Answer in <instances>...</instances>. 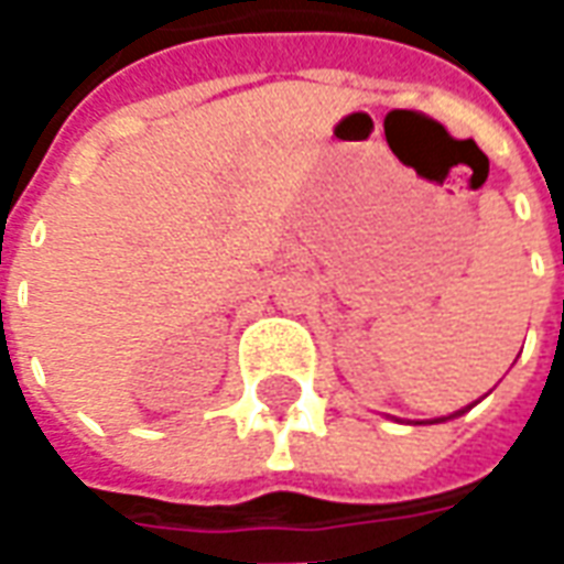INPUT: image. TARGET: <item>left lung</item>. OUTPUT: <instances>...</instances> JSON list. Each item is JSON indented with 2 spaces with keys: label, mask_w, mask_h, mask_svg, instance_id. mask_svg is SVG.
<instances>
[{
  "label": "left lung",
  "mask_w": 564,
  "mask_h": 564,
  "mask_svg": "<svg viewBox=\"0 0 564 564\" xmlns=\"http://www.w3.org/2000/svg\"><path fill=\"white\" fill-rule=\"evenodd\" d=\"M474 404H477V402H474ZM474 404H468V408H474ZM468 408H462V411H453V414H449V416H435V420H423V423H447V420H453V416L465 414Z\"/></svg>",
  "instance_id": "8db88e82"
}]
</instances>
